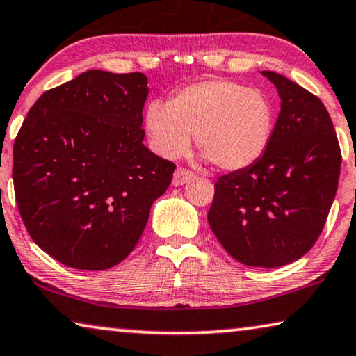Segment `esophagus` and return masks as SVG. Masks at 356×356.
<instances>
[{
	"instance_id": "obj_1",
	"label": "esophagus",
	"mask_w": 356,
	"mask_h": 356,
	"mask_svg": "<svg viewBox=\"0 0 356 356\" xmlns=\"http://www.w3.org/2000/svg\"><path fill=\"white\" fill-rule=\"evenodd\" d=\"M193 179V172H190L188 169H184V168H177L176 172H174V177H172V185H184L190 182V180Z\"/></svg>"
}]
</instances>
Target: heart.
<instances>
[{
    "label": "heart",
    "mask_w": 356,
    "mask_h": 356,
    "mask_svg": "<svg viewBox=\"0 0 356 356\" xmlns=\"http://www.w3.org/2000/svg\"><path fill=\"white\" fill-rule=\"evenodd\" d=\"M274 113L264 93L224 79L190 83L168 104L152 102L145 111L149 145L164 158L197 147L224 171H242L266 152Z\"/></svg>",
    "instance_id": "heart-1"
}]
</instances>
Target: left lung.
<instances>
[{"instance_id":"8db88e82","label":"left lung","mask_w":356,"mask_h":356,"mask_svg":"<svg viewBox=\"0 0 356 356\" xmlns=\"http://www.w3.org/2000/svg\"><path fill=\"white\" fill-rule=\"evenodd\" d=\"M280 111L266 152L214 184L209 227L230 257L254 268H279L316 242L337 192L340 148L318 97L277 72Z\"/></svg>"}]
</instances>
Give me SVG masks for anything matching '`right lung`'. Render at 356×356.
I'll list each match as a JSON object with an SVG mask.
<instances>
[{
	"mask_svg": "<svg viewBox=\"0 0 356 356\" xmlns=\"http://www.w3.org/2000/svg\"><path fill=\"white\" fill-rule=\"evenodd\" d=\"M142 72L92 69L48 90L14 142L13 180L33 242L69 268L129 257L176 166L143 145Z\"/></svg>",
	"mask_w": 356,
	"mask_h": 356,
	"instance_id": "1",
	"label": "right lung"
}]
</instances>
